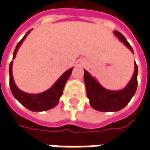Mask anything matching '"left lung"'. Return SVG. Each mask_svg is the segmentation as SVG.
<instances>
[{"mask_svg":"<svg viewBox=\"0 0 150 150\" xmlns=\"http://www.w3.org/2000/svg\"><path fill=\"white\" fill-rule=\"evenodd\" d=\"M114 34L120 41L124 43L132 53V46L122 34L117 30H114ZM137 66L134 63V72L125 88L120 91H111L101 86L97 80L91 76L89 72L84 70V83L87 91V96L90 100V104L94 109L100 112H117L125 107L134 96L137 88Z\"/></svg>","mask_w":150,"mask_h":150,"instance_id":"left-lung-1","label":"left lung"}]
</instances>
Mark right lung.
<instances>
[{
    "label": "right lung",
    "instance_id": "right-lung-1",
    "mask_svg": "<svg viewBox=\"0 0 150 150\" xmlns=\"http://www.w3.org/2000/svg\"><path fill=\"white\" fill-rule=\"evenodd\" d=\"M30 31L31 30L28 31L24 37L21 38V41L18 43L13 52V59L15 58L18 48L20 47L22 42L25 39L26 36L30 34ZM12 66H13V61H11L9 64V86H10L12 93L13 95V96L24 107L33 112H43V111L49 110L55 107L59 103L60 97L62 96L65 83L67 81L69 77L71 76L72 69H73L72 67L64 72L61 75V77L55 82V83L48 90L39 94H29V93L21 91L17 87V85L15 84L13 77V73H12Z\"/></svg>",
    "mask_w": 150,
    "mask_h": 150
}]
</instances>
